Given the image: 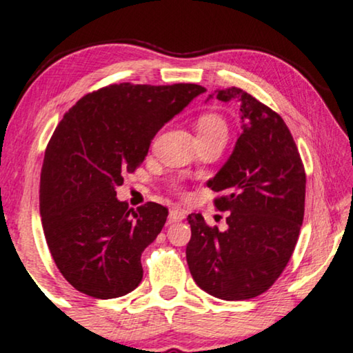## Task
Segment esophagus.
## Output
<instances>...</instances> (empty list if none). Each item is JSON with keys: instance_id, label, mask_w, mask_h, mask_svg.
I'll return each mask as SVG.
<instances>
[{"instance_id": "1", "label": "esophagus", "mask_w": 353, "mask_h": 353, "mask_svg": "<svg viewBox=\"0 0 353 353\" xmlns=\"http://www.w3.org/2000/svg\"><path fill=\"white\" fill-rule=\"evenodd\" d=\"M185 218V211L179 208H172L169 211V223H177V221H182Z\"/></svg>"}]
</instances>
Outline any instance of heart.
Listing matches in <instances>:
<instances>
[{
  "label": "heart",
  "mask_w": 353,
  "mask_h": 353,
  "mask_svg": "<svg viewBox=\"0 0 353 353\" xmlns=\"http://www.w3.org/2000/svg\"><path fill=\"white\" fill-rule=\"evenodd\" d=\"M196 130H199V135L228 134V125H225V121L219 114L208 112V114H203L199 117Z\"/></svg>",
  "instance_id": "obj_1"
}]
</instances>
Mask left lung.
<instances>
[{
    "label": "left lung",
    "instance_id": "1",
    "mask_svg": "<svg viewBox=\"0 0 353 353\" xmlns=\"http://www.w3.org/2000/svg\"><path fill=\"white\" fill-rule=\"evenodd\" d=\"M241 108L242 134L208 187L219 211H229L221 232L200 213L189 214L187 265L200 289L223 300L266 292L292 256L305 213V168L292 134L278 112L237 87L216 90ZM213 98V95L208 97Z\"/></svg>",
    "mask_w": 353,
    "mask_h": 353
}]
</instances>
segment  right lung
I'll return each mask as SVG.
<instances>
[{"mask_svg": "<svg viewBox=\"0 0 353 353\" xmlns=\"http://www.w3.org/2000/svg\"><path fill=\"white\" fill-rule=\"evenodd\" d=\"M203 92L196 83H112L82 97L58 124L41 168L40 214L51 256L79 292L116 299L140 284V256L168 208H129L116 187L143 163L158 130Z\"/></svg>", "mask_w": 353, "mask_h": 353, "instance_id": "obj_1", "label": "right lung"}]
</instances>
